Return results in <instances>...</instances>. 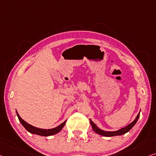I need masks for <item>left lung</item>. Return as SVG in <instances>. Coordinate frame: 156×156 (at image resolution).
<instances>
[{"label":"left lung","instance_id":"8db88e82","mask_svg":"<svg viewBox=\"0 0 156 156\" xmlns=\"http://www.w3.org/2000/svg\"><path fill=\"white\" fill-rule=\"evenodd\" d=\"M139 115H140V112L138 113V115H136L135 120H134L133 122L130 123V124L127 125V126L123 127V128L115 132H106V131H104V130H101L99 128H98V127H97V125H95L91 120L90 119V124L92 125L93 130H94L97 134H100V135L104 136H118V135H122V134H124L125 133H127V132H129V130L134 127V125L136 124V122H137V120L139 118Z\"/></svg>","mask_w":156,"mask_h":156}]
</instances>
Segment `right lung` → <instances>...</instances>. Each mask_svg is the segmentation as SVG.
<instances>
[{"mask_svg": "<svg viewBox=\"0 0 156 156\" xmlns=\"http://www.w3.org/2000/svg\"><path fill=\"white\" fill-rule=\"evenodd\" d=\"M17 112V117L19 118V120H20V122L22 123V125L24 127V128L26 129L28 132H29L31 134H38V135H40V136H51V135H54V134L58 133V132H59L61 131L62 129L63 128L64 126L66 124V121H64V122H62L61 125H59V126L55 127V128H52V129H40V128H38V127H34L31 125L29 123H27V122H25L24 120L22 119V118L20 117V115L18 114L17 111H16Z\"/></svg>", "mask_w": 156, "mask_h": 156, "instance_id": "add662e5", "label": "right lung"}]
</instances>
